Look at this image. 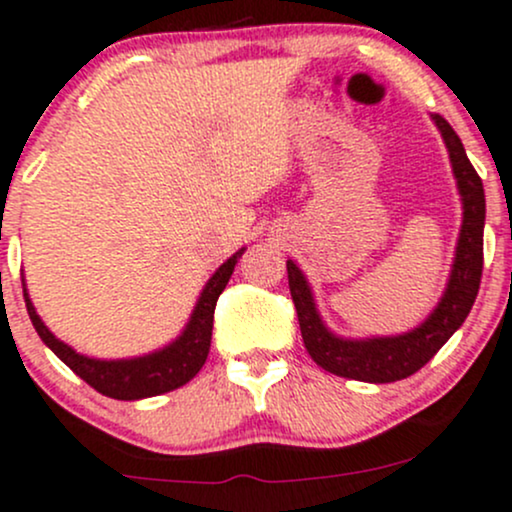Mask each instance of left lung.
Listing matches in <instances>:
<instances>
[{
	"instance_id": "left-lung-1",
	"label": "left lung",
	"mask_w": 512,
	"mask_h": 512,
	"mask_svg": "<svg viewBox=\"0 0 512 512\" xmlns=\"http://www.w3.org/2000/svg\"><path fill=\"white\" fill-rule=\"evenodd\" d=\"M432 121L440 128L442 140L447 145L464 209L462 230H459L457 252H454V265L449 272L445 294L435 311L425 318V323L408 333L391 335V338L347 340L325 328L306 277L294 262L286 260L289 289L296 313H299L303 345L313 362L325 372L345 376V379L369 381V384H391V381L406 379L437 355V350L457 333V328L474 306L481 284V269H484V184L466 157L462 140L454 133V128L440 114H432Z\"/></svg>"
}]
</instances>
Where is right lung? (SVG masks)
<instances>
[{
  "label": "right lung",
  "mask_w": 512,
  "mask_h": 512,
  "mask_svg": "<svg viewBox=\"0 0 512 512\" xmlns=\"http://www.w3.org/2000/svg\"><path fill=\"white\" fill-rule=\"evenodd\" d=\"M243 252L245 247H240L230 260H226L216 269V274H213L209 282H206L184 333L167 347H162V350L150 352V355L143 357L94 359L80 355V352H75L70 345H65L63 340H58L50 333L24 289L26 311L31 316L36 333L41 335V340L46 342L55 355L63 359L72 372L87 381L92 389H97L109 398H116V401H138V398L160 396V393L174 391L187 384V381H192L199 374V369L204 367L211 347L216 301L221 296V291L226 289L230 274H233Z\"/></svg>",
  "instance_id": "obj_1"
}]
</instances>
